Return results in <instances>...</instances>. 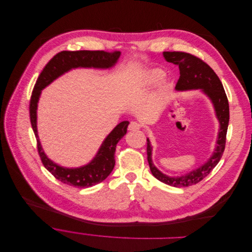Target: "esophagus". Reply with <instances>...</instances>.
<instances>
[{"instance_id": "34e87169", "label": "esophagus", "mask_w": 252, "mask_h": 252, "mask_svg": "<svg viewBox=\"0 0 252 252\" xmlns=\"http://www.w3.org/2000/svg\"><path fill=\"white\" fill-rule=\"evenodd\" d=\"M140 124L139 123H137V122H135V121H133V122H131L130 124H129V126H128V129L130 130V131H137V130H139L140 129Z\"/></svg>"}]
</instances>
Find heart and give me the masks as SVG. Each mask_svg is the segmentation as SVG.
Wrapping results in <instances>:
<instances>
[{"label":"heart","mask_w":252,"mask_h":252,"mask_svg":"<svg viewBox=\"0 0 252 252\" xmlns=\"http://www.w3.org/2000/svg\"><path fill=\"white\" fill-rule=\"evenodd\" d=\"M163 76H164V71L161 69H158V68L151 70L148 74V78L151 82H157L161 78H163Z\"/></svg>","instance_id":"b5f03b06"}]
</instances>
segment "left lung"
I'll return each mask as SVG.
<instances>
[{
	"label": "left lung",
	"instance_id": "8db88e82",
	"mask_svg": "<svg viewBox=\"0 0 252 252\" xmlns=\"http://www.w3.org/2000/svg\"><path fill=\"white\" fill-rule=\"evenodd\" d=\"M163 56L168 63L179 65L180 78L176 84V90H202L211 99L220 123L219 136L213 155L204 165L180 177H169L155 167L152 161V146L150 140L147 139L148 163L153 176L160 182L172 187H189L197 184L206 178L218 165L223 154L229 121L228 100L219 76L204 61L183 52H164Z\"/></svg>",
	"mask_w": 252,
	"mask_h": 252
}]
</instances>
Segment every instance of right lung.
Here are the masks:
<instances>
[{
	"label": "right lung",
	"instance_id": "obj_1",
	"mask_svg": "<svg viewBox=\"0 0 252 252\" xmlns=\"http://www.w3.org/2000/svg\"><path fill=\"white\" fill-rule=\"evenodd\" d=\"M120 55V52L107 53L104 50H77V52L63 50L57 54L46 63L34 84L30 102V118L36 138L38 155L44 168L54 175L56 179L64 184L75 188H89L104 181L115 166L114 155L116 145L126 134L129 122L123 121L119 123L109 133L100 146L95 157L87 165L79 168L59 166L44 154L37 135L36 110L41 90L72 68H111L118 62Z\"/></svg>",
	"mask_w": 252,
	"mask_h": 252
}]
</instances>
